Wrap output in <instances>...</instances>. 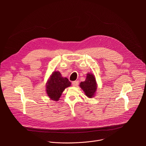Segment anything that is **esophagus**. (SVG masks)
<instances>
[{
  "label": "esophagus",
  "instance_id": "1",
  "mask_svg": "<svg viewBox=\"0 0 146 146\" xmlns=\"http://www.w3.org/2000/svg\"><path fill=\"white\" fill-rule=\"evenodd\" d=\"M78 84V81H74L72 82V85L74 87H77Z\"/></svg>",
  "mask_w": 146,
  "mask_h": 146
}]
</instances>
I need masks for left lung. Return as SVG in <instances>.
<instances>
[{"instance_id": "8db88e82", "label": "left lung", "mask_w": 146, "mask_h": 146, "mask_svg": "<svg viewBox=\"0 0 146 146\" xmlns=\"http://www.w3.org/2000/svg\"><path fill=\"white\" fill-rule=\"evenodd\" d=\"M80 87L87 97L90 98H93L97 90V84L95 76L92 73H87L86 80L80 82Z\"/></svg>"}]
</instances>
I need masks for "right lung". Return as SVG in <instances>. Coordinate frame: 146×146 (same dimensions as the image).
I'll list each match as a JSON object with an SVG mask.
<instances>
[{"label": "right lung", "instance_id": "right-lung-1", "mask_svg": "<svg viewBox=\"0 0 146 146\" xmlns=\"http://www.w3.org/2000/svg\"><path fill=\"white\" fill-rule=\"evenodd\" d=\"M71 82L66 77H63L58 71L54 72L46 83V92L49 98L54 101L59 100L62 92Z\"/></svg>", "mask_w": 146, "mask_h": 146}]
</instances>
